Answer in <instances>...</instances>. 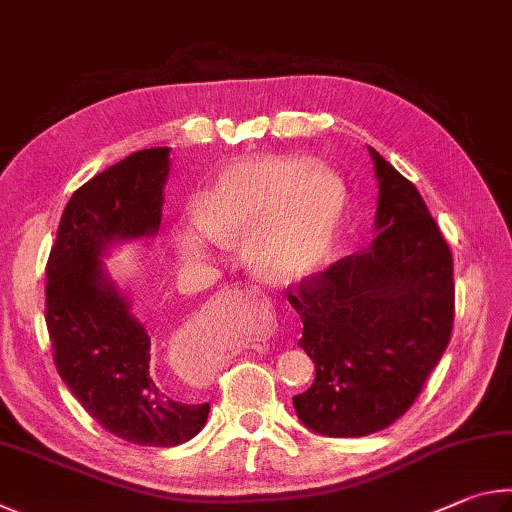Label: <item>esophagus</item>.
Returning a JSON list of instances; mask_svg holds the SVG:
<instances>
[{
  "mask_svg": "<svg viewBox=\"0 0 512 512\" xmlns=\"http://www.w3.org/2000/svg\"><path fill=\"white\" fill-rule=\"evenodd\" d=\"M236 292H238V290H236ZM242 292L249 294V297H254L256 303H261V306H265V312H270V299H267V294L258 290L256 285H247V288L240 290V294H242ZM270 324H272V317H270Z\"/></svg>",
  "mask_w": 512,
  "mask_h": 512,
  "instance_id": "34e87169",
  "label": "esophagus"
}]
</instances>
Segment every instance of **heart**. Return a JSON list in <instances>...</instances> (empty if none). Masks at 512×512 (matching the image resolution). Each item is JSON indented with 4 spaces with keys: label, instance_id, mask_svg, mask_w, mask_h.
<instances>
[{
    "label": "heart",
    "instance_id": "1",
    "mask_svg": "<svg viewBox=\"0 0 512 512\" xmlns=\"http://www.w3.org/2000/svg\"><path fill=\"white\" fill-rule=\"evenodd\" d=\"M342 213L337 182L303 161H251L224 175L195 204L197 227L211 240L254 231L251 254L276 274H306L326 256ZM184 258L202 251L197 233L179 238Z\"/></svg>",
    "mask_w": 512,
    "mask_h": 512
}]
</instances>
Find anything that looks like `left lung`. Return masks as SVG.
<instances>
[{
  "label": "left lung",
  "mask_w": 512,
  "mask_h": 512,
  "mask_svg": "<svg viewBox=\"0 0 512 512\" xmlns=\"http://www.w3.org/2000/svg\"><path fill=\"white\" fill-rule=\"evenodd\" d=\"M371 150L378 236L362 254L290 285L315 382L294 396L301 423L333 438L380 432L414 405L450 344L454 263L418 188Z\"/></svg>",
  "instance_id": "1"
}]
</instances>
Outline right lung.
<instances>
[{"mask_svg":"<svg viewBox=\"0 0 512 512\" xmlns=\"http://www.w3.org/2000/svg\"><path fill=\"white\" fill-rule=\"evenodd\" d=\"M168 148L132 152L69 197L47 261L44 319L62 382L105 432L141 447L182 445L209 402L170 398L150 373V337L98 261L112 240L155 236Z\"/></svg>","mask_w":512,"mask_h":512,"instance_id":"add662e5","label":"right lung"}]
</instances>
